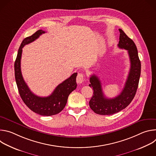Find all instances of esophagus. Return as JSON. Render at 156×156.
Masks as SVG:
<instances>
[{
	"label": "esophagus",
	"mask_w": 156,
	"mask_h": 156,
	"mask_svg": "<svg viewBox=\"0 0 156 156\" xmlns=\"http://www.w3.org/2000/svg\"><path fill=\"white\" fill-rule=\"evenodd\" d=\"M84 80V74L83 73H78L77 76H76V82L78 84H81L83 82Z\"/></svg>",
	"instance_id": "34e87169"
}]
</instances>
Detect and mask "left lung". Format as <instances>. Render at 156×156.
<instances>
[{"mask_svg": "<svg viewBox=\"0 0 156 156\" xmlns=\"http://www.w3.org/2000/svg\"><path fill=\"white\" fill-rule=\"evenodd\" d=\"M118 47L128 51L130 60V69L123 90L112 99L107 98L103 92L101 81L94 74L91 75L89 84L93 89V96L90 101V108L99 115H112L126 108L134 98L141 75V62L135 42L121 29Z\"/></svg>", "mask_w": 156, "mask_h": 156, "instance_id": "1", "label": "left lung"}]
</instances>
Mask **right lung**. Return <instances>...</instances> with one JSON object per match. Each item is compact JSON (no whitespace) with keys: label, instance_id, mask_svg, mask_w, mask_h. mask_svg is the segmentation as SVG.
Listing matches in <instances>:
<instances>
[{"label":"right lung","instance_id":"right-lung-1","mask_svg":"<svg viewBox=\"0 0 156 156\" xmlns=\"http://www.w3.org/2000/svg\"><path fill=\"white\" fill-rule=\"evenodd\" d=\"M46 32L39 30L31 36L27 37L22 41L18 51L15 62V76L19 94L29 108L34 112L43 116H51L58 114L64 108L67 102L69 94L76 88V78L77 73L71 75L70 78L59 84L53 93L48 97H40L31 91L25 83L21 72V58L22 48Z\"/></svg>","mask_w":156,"mask_h":156}]
</instances>
